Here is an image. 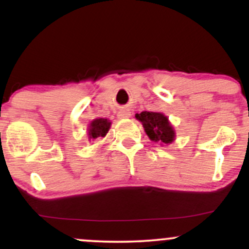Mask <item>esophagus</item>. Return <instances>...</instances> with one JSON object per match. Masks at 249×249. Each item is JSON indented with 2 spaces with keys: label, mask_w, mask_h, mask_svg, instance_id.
I'll return each mask as SVG.
<instances>
[{
  "label": "esophagus",
  "mask_w": 249,
  "mask_h": 249,
  "mask_svg": "<svg viewBox=\"0 0 249 249\" xmlns=\"http://www.w3.org/2000/svg\"><path fill=\"white\" fill-rule=\"evenodd\" d=\"M118 118L119 119H125V118H130L131 117V112H130V110H128V108H122L121 111H119L118 112Z\"/></svg>",
  "instance_id": "esophagus-1"
}]
</instances>
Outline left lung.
Instances as JSON below:
<instances>
[{
  "label": "left lung",
  "instance_id": "1",
  "mask_svg": "<svg viewBox=\"0 0 249 249\" xmlns=\"http://www.w3.org/2000/svg\"><path fill=\"white\" fill-rule=\"evenodd\" d=\"M136 119L142 123L145 132L152 142L167 146L176 139L174 127L164 113L142 111L141 113H136Z\"/></svg>",
  "mask_w": 249,
  "mask_h": 249
}]
</instances>
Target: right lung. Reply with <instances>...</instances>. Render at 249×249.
I'll return each mask as SVG.
<instances>
[{
    "mask_svg": "<svg viewBox=\"0 0 249 249\" xmlns=\"http://www.w3.org/2000/svg\"><path fill=\"white\" fill-rule=\"evenodd\" d=\"M111 126V122L107 118H96L91 121L88 126L89 142L95 141L97 138L105 137Z\"/></svg>",
    "mask_w": 249,
    "mask_h": 249,
    "instance_id": "add662e5",
    "label": "right lung"
}]
</instances>
